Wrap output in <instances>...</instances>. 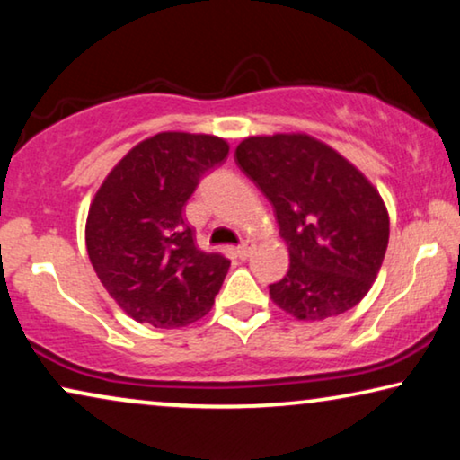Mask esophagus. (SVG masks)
<instances>
[{"instance_id": "1", "label": "esophagus", "mask_w": 460, "mask_h": 460, "mask_svg": "<svg viewBox=\"0 0 460 460\" xmlns=\"http://www.w3.org/2000/svg\"><path fill=\"white\" fill-rule=\"evenodd\" d=\"M253 249H255L253 241H244L243 244H238L236 247V257L238 260H249L251 253H253Z\"/></svg>"}]
</instances>
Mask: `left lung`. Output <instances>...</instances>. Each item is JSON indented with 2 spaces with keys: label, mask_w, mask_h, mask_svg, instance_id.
Wrapping results in <instances>:
<instances>
[{
  "label": "left lung",
  "mask_w": 460,
  "mask_h": 460,
  "mask_svg": "<svg viewBox=\"0 0 460 460\" xmlns=\"http://www.w3.org/2000/svg\"><path fill=\"white\" fill-rule=\"evenodd\" d=\"M236 165L272 203L288 272L270 297L299 320L351 310L370 291L389 241V216L360 169L307 134L251 136Z\"/></svg>",
  "instance_id": "8db88e82"
}]
</instances>
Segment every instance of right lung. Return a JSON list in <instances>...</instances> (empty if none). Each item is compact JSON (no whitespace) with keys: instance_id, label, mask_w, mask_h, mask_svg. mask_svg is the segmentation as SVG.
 Here are the masks:
<instances>
[{"instance_id":"1","label":"right lung","mask_w":460,"mask_h":460,"mask_svg":"<svg viewBox=\"0 0 460 460\" xmlns=\"http://www.w3.org/2000/svg\"><path fill=\"white\" fill-rule=\"evenodd\" d=\"M228 150L217 136L161 131L131 148L98 188L85 224L87 255L136 323L175 329L211 310L230 261L194 244L184 207Z\"/></svg>"}]
</instances>
